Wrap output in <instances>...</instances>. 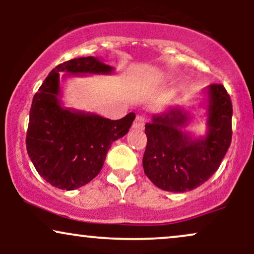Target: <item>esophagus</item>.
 Listing matches in <instances>:
<instances>
[{
  "label": "esophagus",
  "instance_id": "34e87169",
  "mask_svg": "<svg viewBox=\"0 0 254 254\" xmlns=\"http://www.w3.org/2000/svg\"><path fill=\"white\" fill-rule=\"evenodd\" d=\"M144 124H145V119L143 116H137L135 122H133V124H132V127L137 130H143Z\"/></svg>",
  "mask_w": 254,
  "mask_h": 254
}]
</instances>
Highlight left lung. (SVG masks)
<instances>
[{
  "mask_svg": "<svg viewBox=\"0 0 254 254\" xmlns=\"http://www.w3.org/2000/svg\"><path fill=\"white\" fill-rule=\"evenodd\" d=\"M208 97V130L204 137L192 138L183 131L190 117L179 107L153 116L145 124L144 173L161 190H193L220 167L232 142V100L218 83L209 86Z\"/></svg>",
  "mask_w": 254,
  "mask_h": 254,
  "instance_id": "1",
  "label": "left lung"
}]
</instances>
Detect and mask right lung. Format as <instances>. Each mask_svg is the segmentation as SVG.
Wrapping results in <instances>:
<instances>
[{
	"mask_svg": "<svg viewBox=\"0 0 254 254\" xmlns=\"http://www.w3.org/2000/svg\"><path fill=\"white\" fill-rule=\"evenodd\" d=\"M111 74L112 66L97 57L58 64L34 94L26 148L39 176L61 190H75L100 173L112 142L127 135L135 113L118 121L61 106L60 72Z\"/></svg>",
	"mask_w": 254,
	"mask_h": 254,
	"instance_id": "right-lung-1",
	"label": "right lung"
}]
</instances>
